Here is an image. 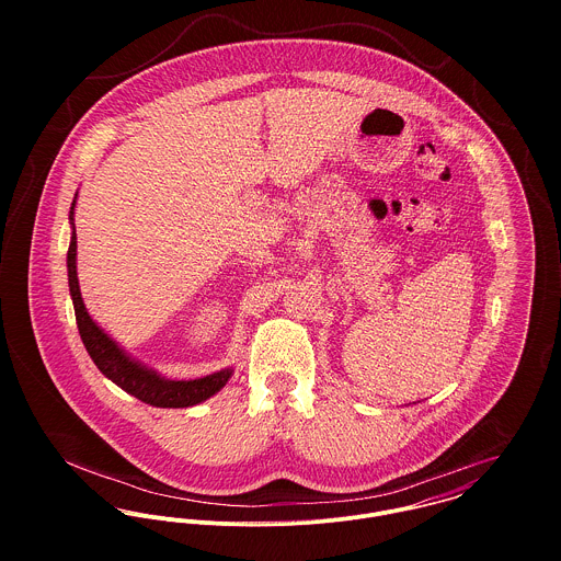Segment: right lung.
I'll return each instance as SVG.
<instances>
[{"instance_id": "add662e5", "label": "right lung", "mask_w": 561, "mask_h": 561, "mask_svg": "<svg viewBox=\"0 0 561 561\" xmlns=\"http://www.w3.org/2000/svg\"><path fill=\"white\" fill-rule=\"evenodd\" d=\"M78 198V194H76ZM76 201L71 205L69 220L73 225L71 245L67 252V267H69V289L76 307V320L80 328L81 341L99 367V371L110 378L114 385H118L129 396L138 398L145 403L158 405V408H187L196 405L201 401L209 400L216 396L231 378L233 369H222L218 374L198 378V380H165L158 371L147 369L145 365L129 358L94 321L88 316L83 300H81L80 280H78V236H76V222H73Z\"/></svg>"}]
</instances>
